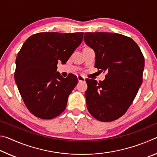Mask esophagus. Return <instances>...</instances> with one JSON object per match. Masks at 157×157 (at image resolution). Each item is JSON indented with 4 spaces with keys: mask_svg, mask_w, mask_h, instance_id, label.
Listing matches in <instances>:
<instances>
[{
    "mask_svg": "<svg viewBox=\"0 0 157 157\" xmlns=\"http://www.w3.org/2000/svg\"><path fill=\"white\" fill-rule=\"evenodd\" d=\"M77 78H78V79L79 82H84L85 81V78L84 76L78 75V76H77Z\"/></svg>",
    "mask_w": 157,
    "mask_h": 157,
    "instance_id": "esophagus-1",
    "label": "esophagus"
}]
</instances>
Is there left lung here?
<instances>
[{
	"mask_svg": "<svg viewBox=\"0 0 157 157\" xmlns=\"http://www.w3.org/2000/svg\"><path fill=\"white\" fill-rule=\"evenodd\" d=\"M85 43L95 52V67L107 71L104 81L86 79L87 109L102 122L117 120L132 105L143 82L144 57L130 37L111 33H85Z\"/></svg>",
	"mask_w": 157,
	"mask_h": 157,
	"instance_id": "obj_1",
	"label": "left lung"
}]
</instances>
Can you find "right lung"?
<instances>
[{"label": "right lung", "instance_id": "obj_1", "mask_svg": "<svg viewBox=\"0 0 157 157\" xmlns=\"http://www.w3.org/2000/svg\"><path fill=\"white\" fill-rule=\"evenodd\" d=\"M83 33H39L25 41L16 59L14 79L26 107L41 119L54 118L65 110L68 95L78 82L70 73L57 72L81 44Z\"/></svg>", "mask_w": 157, "mask_h": 157}]
</instances>
